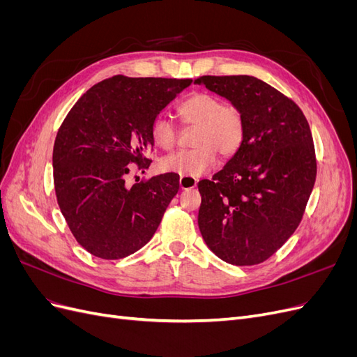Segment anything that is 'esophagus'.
Here are the masks:
<instances>
[{
  "label": "esophagus",
  "instance_id": "esophagus-1",
  "mask_svg": "<svg viewBox=\"0 0 357 357\" xmlns=\"http://www.w3.org/2000/svg\"><path fill=\"white\" fill-rule=\"evenodd\" d=\"M178 183H180V189H181V190H186V189H193V188H195L198 180H197L195 177L181 176L180 180H178Z\"/></svg>",
  "mask_w": 357,
  "mask_h": 357
}]
</instances>
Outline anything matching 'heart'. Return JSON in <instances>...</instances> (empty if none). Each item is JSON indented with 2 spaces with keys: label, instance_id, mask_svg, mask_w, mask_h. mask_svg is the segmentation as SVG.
<instances>
[{
  "label": "heart",
  "instance_id": "heart-1",
  "mask_svg": "<svg viewBox=\"0 0 357 357\" xmlns=\"http://www.w3.org/2000/svg\"><path fill=\"white\" fill-rule=\"evenodd\" d=\"M178 114L186 123L198 125L193 137V146L197 147L165 156L160 162L164 171L199 177L214 168L218 153L231 158L243 146L245 117L236 105L223 104L218 96L197 92L178 105ZM152 138L162 149L176 144V126L169 117L160 114L155 119Z\"/></svg>",
  "mask_w": 357,
  "mask_h": 357
}]
</instances>
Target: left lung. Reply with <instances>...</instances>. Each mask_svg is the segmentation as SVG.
Masks as SVG:
<instances>
[{"mask_svg": "<svg viewBox=\"0 0 357 357\" xmlns=\"http://www.w3.org/2000/svg\"><path fill=\"white\" fill-rule=\"evenodd\" d=\"M243 110L245 137L213 180H201L198 225L210 250L231 265L273 256L298 228L316 181V153L299 107L253 75L195 80Z\"/></svg>", "mask_w": 357, "mask_h": 357, "instance_id": "left-lung-1", "label": "left lung"}]
</instances>
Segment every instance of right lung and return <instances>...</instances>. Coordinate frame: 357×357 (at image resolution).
<instances>
[{
    "mask_svg": "<svg viewBox=\"0 0 357 357\" xmlns=\"http://www.w3.org/2000/svg\"><path fill=\"white\" fill-rule=\"evenodd\" d=\"M190 79L114 75L86 92L59 128L53 180L59 208L77 243L101 259H122L152 240L178 176L165 172L128 188L131 162L150 165L152 125Z\"/></svg>",
    "mask_w": 357,
    "mask_h": 357,
    "instance_id": "obj_1",
    "label": "right lung"
}]
</instances>
